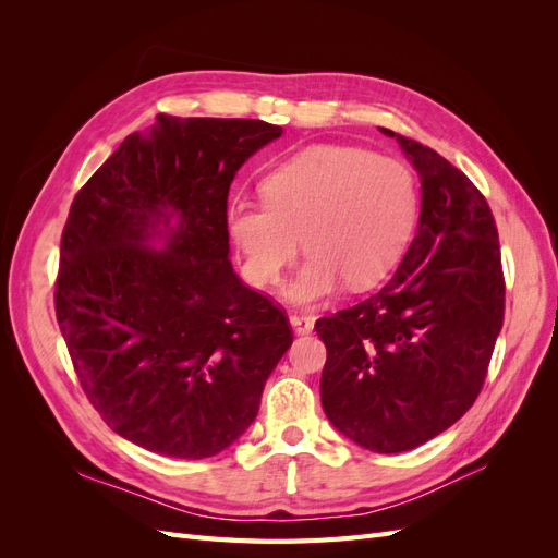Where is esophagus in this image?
<instances>
[{"label": "esophagus", "mask_w": 558, "mask_h": 558, "mask_svg": "<svg viewBox=\"0 0 558 558\" xmlns=\"http://www.w3.org/2000/svg\"><path fill=\"white\" fill-rule=\"evenodd\" d=\"M291 326L298 335H307L314 328V318L307 314H291Z\"/></svg>", "instance_id": "obj_1"}]
</instances>
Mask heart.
Instances as JSON below:
<instances>
[{"label":"heart","instance_id":"b5f03b06","mask_svg":"<svg viewBox=\"0 0 558 558\" xmlns=\"http://www.w3.org/2000/svg\"><path fill=\"white\" fill-rule=\"evenodd\" d=\"M263 202L228 211L251 283L275 286L298 251L310 253L293 279L295 302L340 289L365 291L398 265L416 223L414 174L396 158L344 144H316L286 158L260 183Z\"/></svg>","mask_w":558,"mask_h":558}]
</instances>
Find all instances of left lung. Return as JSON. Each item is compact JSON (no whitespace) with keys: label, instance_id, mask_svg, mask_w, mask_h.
<instances>
[{"label":"left lung","instance_id":"1","mask_svg":"<svg viewBox=\"0 0 558 558\" xmlns=\"http://www.w3.org/2000/svg\"><path fill=\"white\" fill-rule=\"evenodd\" d=\"M396 137L421 177L412 246L384 289L316 320L326 342L320 402L330 424L377 453L410 451L477 400L505 314L494 214L459 167Z\"/></svg>","mask_w":558,"mask_h":558}]
</instances>
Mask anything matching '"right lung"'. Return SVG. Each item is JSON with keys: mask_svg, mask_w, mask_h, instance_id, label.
<instances>
[{"mask_svg": "<svg viewBox=\"0 0 558 558\" xmlns=\"http://www.w3.org/2000/svg\"><path fill=\"white\" fill-rule=\"evenodd\" d=\"M277 137L279 125L253 118L160 113L72 202L58 326L93 408L148 451L207 459L230 447L293 344L283 307L228 260L230 183ZM162 229L166 248L150 250Z\"/></svg>", "mask_w": 558, "mask_h": 558, "instance_id": "1", "label": "right lung"}]
</instances>
